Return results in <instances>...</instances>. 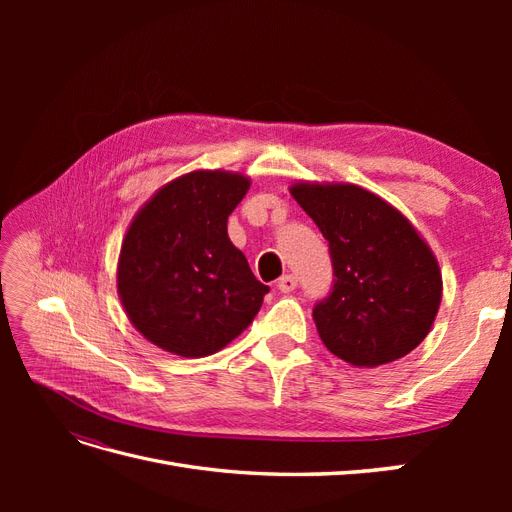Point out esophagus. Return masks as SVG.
<instances>
[{
	"instance_id": "1",
	"label": "esophagus",
	"mask_w": 512,
	"mask_h": 512,
	"mask_svg": "<svg viewBox=\"0 0 512 512\" xmlns=\"http://www.w3.org/2000/svg\"><path fill=\"white\" fill-rule=\"evenodd\" d=\"M277 288H280L282 292H292L294 288H297V277L294 275H282L280 280H277Z\"/></svg>"
}]
</instances>
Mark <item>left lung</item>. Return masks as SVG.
Here are the masks:
<instances>
[{
    "instance_id": "obj_1",
    "label": "left lung",
    "mask_w": 512,
    "mask_h": 512,
    "mask_svg": "<svg viewBox=\"0 0 512 512\" xmlns=\"http://www.w3.org/2000/svg\"><path fill=\"white\" fill-rule=\"evenodd\" d=\"M290 194L329 241L335 284L314 307L322 344L354 367L412 352L442 301L440 265L425 239L361 185L297 181Z\"/></svg>"
}]
</instances>
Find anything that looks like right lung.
Listing matches in <instances>:
<instances>
[{
	"label": "right lung",
	"instance_id": "obj_1",
	"mask_svg": "<svg viewBox=\"0 0 512 512\" xmlns=\"http://www.w3.org/2000/svg\"><path fill=\"white\" fill-rule=\"evenodd\" d=\"M230 170H192L138 209L121 243L117 292L153 346L198 359L228 346L262 305L247 258L228 239V215L250 190Z\"/></svg>",
	"mask_w": 512,
	"mask_h": 512
}]
</instances>
